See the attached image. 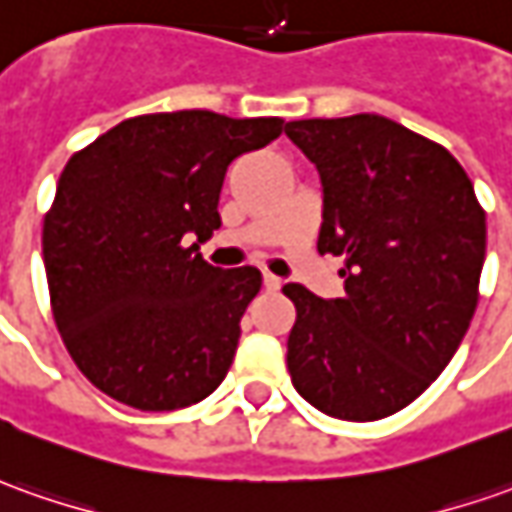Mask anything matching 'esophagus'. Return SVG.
<instances>
[{"instance_id":"1","label":"esophagus","mask_w":512,"mask_h":512,"mask_svg":"<svg viewBox=\"0 0 512 512\" xmlns=\"http://www.w3.org/2000/svg\"><path fill=\"white\" fill-rule=\"evenodd\" d=\"M263 288H266V291H280V288H283V280L274 277V274H263Z\"/></svg>"}]
</instances>
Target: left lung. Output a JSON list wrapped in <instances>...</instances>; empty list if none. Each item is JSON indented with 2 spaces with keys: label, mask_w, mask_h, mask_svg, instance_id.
Here are the masks:
<instances>
[{
  "label": "left lung",
  "mask_w": 512,
  "mask_h": 512,
  "mask_svg": "<svg viewBox=\"0 0 512 512\" xmlns=\"http://www.w3.org/2000/svg\"><path fill=\"white\" fill-rule=\"evenodd\" d=\"M285 134L322 179L316 249L344 260V297L283 288L297 308L291 384L339 420L395 415L446 370L471 325L485 210L443 145L381 114L294 120Z\"/></svg>",
  "instance_id": "left-lung-1"
}]
</instances>
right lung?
<instances>
[{"mask_svg": "<svg viewBox=\"0 0 512 512\" xmlns=\"http://www.w3.org/2000/svg\"><path fill=\"white\" fill-rule=\"evenodd\" d=\"M280 134V117L162 111L123 120L66 162L44 218V269L58 333L100 392L173 412L224 381L263 277L215 269L198 243L221 227L229 162Z\"/></svg>", "mask_w": 512, "mask_h": 512, "instance_id": "right-lung-1", "label": "right lung"}]
</instances>
